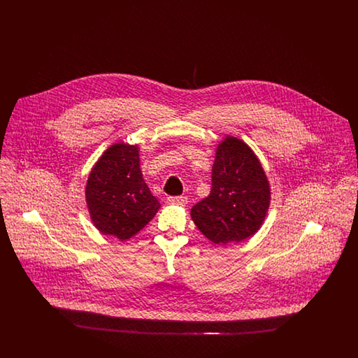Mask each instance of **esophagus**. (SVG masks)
Returning a JSON list of instances; mask_svg holds the SVG:
<instances>
[{"label":"esophagus","mask_w":358,"mask_h":358,"mask_svg":"<svg viewBox=\"0 0 358 358\" xmlns=\"http://www.w3.org/2000/svg\"><path fill=\"white\" fill-rule=\"evenodd\" d=\"M168 201L173 205H187V199L185 196H171V197H168Z\"/></svg>","instance_id":"1"}]
</instances>
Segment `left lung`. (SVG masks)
I'll use <instances>...</instances> for the list:
<instances>
[{
	"instance_id": "left-lung-1",
	"label": "left lung",
	"mask_w": 358,
	"mask_h": 358,
	"mask_svg": "<svg viewBox=\"0 0 358 358\" xmlns=\"http://www.w3.org/2000/svg\"><path fill=\"white\" fill-rule=\"evenodd\" d=\"M270 204V187L254 152L238 138L217 146L209 196L190 216L203 235L216 244L241 241L260 228Z\"/></svg>"
}]
</instances>
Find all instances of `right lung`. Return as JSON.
I'll list each match as a JSON object with an SVG mask.
<instances>
[{"instance_id": "1", "label": "right lung", "mask_w": 358, "mask_h": 358, "mask_svg": "<svg viewBox=\"0 0 358 358\" xmlns=\"http://www.w3.org/2000/svg\"><path fill=\"white\" fill-rule=\"evenodd\" d=\"M85 200L95 227L120 240L138 234L161 206L142 178L138 148L126 143L113 145L95 164Z\"/></svg>"}]
</instances>
